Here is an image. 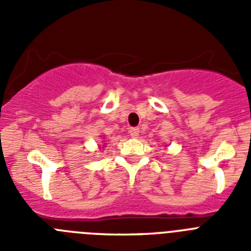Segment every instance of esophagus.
<instances>
[{"mask_svg":"<svg viewBox=\"0 0 251 251\" xmlns=\"http://www.w3.org/2000/svg\"><path fill=\"white\" fill-rule=\"evenodd\" d=\"M129 134H130V137H132V138H137V137L139 136V128H137V127L130 128Z\"/></svg>","mask_w":251,"mask_h":251,"instance_id":"1","label":"esophagus"}]
</instances>
